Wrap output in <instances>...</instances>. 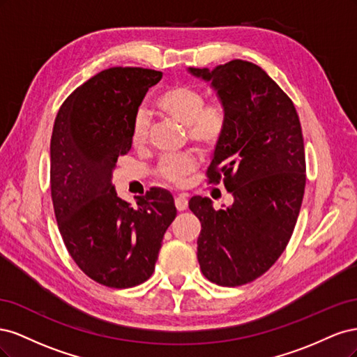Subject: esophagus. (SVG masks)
<instances>
[{
	"label": "esophagus",
	"instance_id": "esophagus-1",
	"mask_svg": "<svg viewBox=\"0 0 357 357\" xmlns=\"http://www.w3.org/2000/svg\"><path fill=\"white\" fill-rule=\"evenodd\" d=\"M174 202H176V208L178 211H185L188 208V199H186V197H183V195L176 197Z\"/></svg>",
	"mask_w": 357,
	"mask_h": 357
}]
</instances>
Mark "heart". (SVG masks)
Masks as SVG:
<instances>
[{"label":"heart","instance_id":"b5f03b06","mask_svg":"<svg viewBox=\"0 0 357 357\" xmlns=\"http://www.w3.org/2000/svg\"><path fill=\"white\" fill-rule=\"evenodd\" d=\"M156 109L172 121L186 125L189 142L202 150H213L223 139L229 125L228 105L220 98L205 101V93L188 83L171 84L155 98ZM150 131L149 117L137 112L131 123V144L143 149ZM198 167V158L190 153L165 156L159 160L156 174L169 185L180 186Z\"/></svg>","mask_w":357,"mask_h":357}]
</instances>
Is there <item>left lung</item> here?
Instances as JSON below:
<instances>
[{
    "label": "left lung",
    "instance_id": "8db88e82",
    "mask_svg": "<svg viewBox=\"0 0 357 357\" xmlns=\"http://www.w3.org/2000/svg\"><path fill=\"white\" fill-rule=\"evenodd\" d=\"M190 73L211 80L228 105L229 125L207 178L234 197L218 211L208 198L189 201L201 222L198 262L210 282L243 286L277 262L295 229L307 178L299 116L286 92L248 61Z\"/></svg>",
    "mask_w": 357,
    "mask_h": 357
}]
</instances>
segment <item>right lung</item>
I'll return each mask as SVG.
<instances>
[{
	"mask_svg": "<svg viewBox=\"0 0 357 357\" xmlns=\"http://www.w3.org/2000/svg\"><path fill=\"white\" fill-rule=\"evenodd\" d=\"M162 73L113 67L93 75L62 102L50 139V192L61 236L93 282L128 289L144 283L168 226L174 198L150 189L137 205L121 199L112 171L131 149V123Z\"/></svg>",
	"mask_w": 357,
	"mask_h": 357,
	"instance_id": "right-lung-1",
	"label": "right lung"
}]
</instances>
